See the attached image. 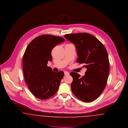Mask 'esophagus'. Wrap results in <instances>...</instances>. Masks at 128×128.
Listing matches in <instances>:
<instances>
[{
    "instance_id": "obj_1",
    "label": "esophagus",
    "mask_w": 128,
    "mask_h": 128,
    "mask_svg": "<svg viewBox=\"0 0 128 128\" xmlns=\"http://www.w3.org/2000/svg\"><path fill=\"white\" fill-rule=\"evenodd\" d=\"M64 74L65 75H69V72H64Z\"/></svg>"
}]
</instances>
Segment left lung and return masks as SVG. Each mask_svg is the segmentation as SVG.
<instances>
[{"label": "left lung", "instance_id": "8db88e82", "mask_svg": "<svg viewBox=\"0 0 128 128\" xmlns=\"http://www.w3.org/2000/svg\"><path fill=\"white\" fill-rule=\"evenodd\" d=\"M64 37L73 43L77 49V62L84 63L85 74L72 72V91L80 100L90 102L102 94L106 87L110 70L107 51L96 38L88 33L67 34Z\"/></svg>", "mask_w": 128, "mask_h": 128}]
</instances>
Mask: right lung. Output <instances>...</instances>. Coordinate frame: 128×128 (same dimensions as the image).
I'll list each match as a JSON object with an SVG mask.
<instances>
[{
  "label": "right lung",
  "mask_w": 128,
  "mask_h": 128,
  "mask_svg": "<svg viewBox=\"0 0 128 128\" xmlns=\"http://www.w3.org/2000/svg\"><path fill=\"white\" fill-rule=\"evenodd\" d=\"M64 38L50 34L37 37L32 40L23 56L22 67L25 80L32 93L40 99L45 100L58 91L64 72H56L48 67L51 61V51Z\"/></svg>",
  "instance_id": "add662e5"
}]
</instances>
